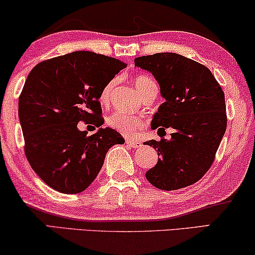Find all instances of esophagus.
<instances>
[{
	"label": "esophagus",
	"instance_id": "obj_1",
	"mask_svg": "<svg viewBox=\"0 0 255 255\" xmlns=\"http://www.w3.org/2000/svg\"><path fill=\"white\" fill-rule=\"evenodd\" d=\"M125 143H127L130 147H133V148H137V147H140L141 146V143H140L139 140L127 139V140H125Z\"/></svg>",
	"mask_w": 255,
	"mask_h": 255
}]
</instances>
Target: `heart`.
Here are the masks:
<instances>
[{"label":"heart","mask_w":255,"mask_h":255,"mask_svg":"<svg viewBox=\"0 0 255 255\" xmlns=\"http://www.w3.org/2000/svg\"><path fill=\"white\" fill-rule=\"evenodd\" d=\"M133 82H134L135 89H137L138 94L139 95L144 94L145 91L148 90V89L157 88L156 82L153 81V78L145 74L135 76ZM114 85H115V81H110L104 85L103 89H102L101 95H99V101H101L102 104L107 105L109 102H110V96H111V91H112V88H114ZM107 123L109 127L122 132V133L125 135H132L135 131L138 130V128H143L144 120L141 117H139V116L128 115V114H125V112L117 111L115 112V114H112L111 116H109Z\"/></svg>","instance_id":"b5f03b06"}]
</instances>
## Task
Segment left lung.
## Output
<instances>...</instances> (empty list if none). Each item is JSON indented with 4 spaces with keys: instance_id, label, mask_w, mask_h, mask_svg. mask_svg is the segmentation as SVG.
<instances>
[{
    "instance_id": "left-lung-1",
    "label": "left lung",
    "mask_w": 255,
    "mask_h": 255,
    "mask_svg": "<svg viewBox=\"0 0 255 255\" xmlns=\"http://www.w3.org/2000/svg\"><path fill=\"white\" fill-rule=\"evenodd\" d=\"M134 65L154 76L165 98L151 128H158V133L174 128L171 139L144 143L159 157L146 179L164 191L190 186L212 166L226 131L224 91L210 69L173 52L141 56L134 58Z\"/></svg>"
}]
</instances>
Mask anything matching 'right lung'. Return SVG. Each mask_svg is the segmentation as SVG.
I'll list each match as a JSON object with an SVG mask.
<instances>
[{
	"instance_id": "1",
	"label": "right lung",
	"mask_w": 255,
	"mask_h": 255,
	"mask_svg": "<svg viewBox=\"0 0 255 255\" xmlns=\"http://www.w3.org/2000/svg\"><path fill=\"white\" fill-rule=\"evenodd\" d=\"M127 63L91 51H75L38 63L18 98L24 153L32 170L61 193L87 190L105 154L124 138L114 128L87 135L77 124L104 123L99 95Z\"/></svg>"
}]
</instances>
